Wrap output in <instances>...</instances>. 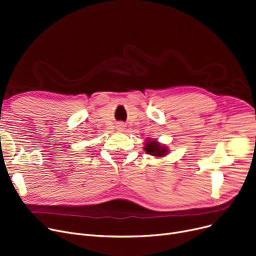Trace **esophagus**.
Listing matches in <instances>:
<instances>
[{
  "label": "esophagus",
  "instance_id": "obj_1",
  "mask_svg": "<svg viewBox=\"0 0 256 256\" xmlns=\"http://www.w3.org/2000/svg\"><path fill=\"white\" fill-rule=\"evenodd\" d=\"M117 126H118V128H119L120 130H124V126L122 124H119Z\"/></svg>",
  "mask_w": 256,
  "mask_h": 256
}]
</instances>
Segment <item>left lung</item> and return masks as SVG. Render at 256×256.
Wrapping results in <instances>:
<instances>
[{"label":"left lung","instance_id":"left-lung-1","mask_svg":"<svg viewBox=\"0 0 256 256\" xmlns=\"http://www.w3.org/2000/svg\"><path fill=\"white\" fill-rule=\"evenodd\" d=\"M144 152L146 154L154 156L156 158L164 157L168 154V148L163 146L160 142L156 139H148L146 142L144 143Z\"/></svg>","mask_w":256,"mask_h":256}]
</instances>
